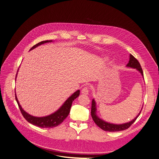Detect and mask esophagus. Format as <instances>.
<instances>
[{
    "label": "esophagus",
    "instance_id": "1",
    "mask_svg": "<svg viewBox=\"0 0 159 159\" xmlns=\"http://www.w3.org/2000/svg\"><path fill=\"white\" fill-rule=\"evenodd\" d=\"M81 93L83 94H89V89L87 87H84L82 90H81Z\"/></svg>",
    "mask_w": 159,
    "mask_h": 159
}]
</instances>
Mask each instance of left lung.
<instances>
[{
  "label": "left lung",
  "mask_w": 159,
  "mask_h": 159,
  "mask_svg": "<svg viewBox=\"0 0 159 159\" xmlns=\"http://www.w3.org/2000/svg\"><path fill=\"white\" fill-rule=\"evenodd\" d=\"M127 67L132 68V69H134L137 70L142 75L143 77V70L141 67V65L139 61L136 59L132 55H129V60L128 63L126 65ZM141 109V111H142ZM141 111L139 113V115L136 116L133 120L131 121L123 123V124H113L109 122H106L104 120L101 119L98 115H97V107H96V102L94 100V99L92 101V106H91V116L93 118V121L94 123L102 129L104 131H107L111 132H115V131H120L125 129H128L135 121L137 119V118L139 116Z\"/></svg>",
  "instance_id": "obj_1"
}]
</instances>
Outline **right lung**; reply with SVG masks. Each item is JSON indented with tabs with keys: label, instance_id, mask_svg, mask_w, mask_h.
<instances>
[{
	"label": "right lung",
	"instance_id": "1",
	"mask_svg": "<svg viewBox=\"0 0 159 159\" xmlns=\"http://www.w3.org/2000/svg\"><path fill=\"white\" fill-rule=\"evenodd\" d=\"M50 42H52V40H46V41H41L38 44H35L34 46H33L30 49V50H33L34 48H36L37 47L39 46V45L42 44L46 43H50ZM16 77H17V75H16ZM79 94H80V90H77V91H75L71 96H70L65 101L63 105L57 111H55V112L52 113V114L48 116H43V117H36L28 114V113L26 112L20 106L16 94H15L16 95L15 96H16V100L17 102V104L19 106V107L20 109V111L22 113V116H24V118L29 123H30L33 125L39 126L40 128H53L61 124L63 121V120L68 116V115H69L70 112L73 101L75 100V99H76L77 97L79 96Z\"/></svg>",
	"mask_w": 159,
	"mask_h": 159
}]
</instances>
